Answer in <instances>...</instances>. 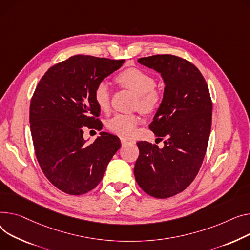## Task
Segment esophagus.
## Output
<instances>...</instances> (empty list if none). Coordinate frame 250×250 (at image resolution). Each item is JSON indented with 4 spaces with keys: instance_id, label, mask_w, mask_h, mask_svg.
Returning a JSON list of instances; mask_svg holds the SVG:
<instances>
[{
    "instance_id": "1",
    "label": "esophagus",
    "mask_w": 250,
    "mask_h": 250,
    "mask_svg": "<svg viewBox=\"0 0 250 250\" xmlns=\"http://www.w3.org/2000/svg\"><path fill=\"white\" fill-rule=\"evenodd\" d=\"M121 142L123 146H127V145H134L135 141H131L128 139H125V138H121Z\"/></svg>"
}]
</instances>
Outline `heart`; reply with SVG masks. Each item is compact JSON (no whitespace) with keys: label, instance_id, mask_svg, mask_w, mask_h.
Returning a JSON list of instances; mask_svg holds the SVG:
<instances>
[{"label":"heart","instance_id":"heart-1","mask_svg":"<svg viewBox=\"0 0 250 250\" xmlns=\"http://www.w3.org/2000/svg\"><path fill=\"white\" fill-rule=\"evenodd\" d=\"M119 83L138 95L137 105L145 112L154 111L160 104L161 94L155 89L156 80L149 74L137 69L129 68L116 77ZM94 102L101 110H107L109 106L110 91L106 81L97 83L93 92ZM139 119L136 115L116 113L107 121V128L116 135L129 137L135 132Z\"/></svg>","mask_w":250,"mask_h":250}]
</instances>
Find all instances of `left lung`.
<instances>
[{
  "label": "left lung",
  "instance_id": "8db88e82",
  "mask_svg": "<svg viewBox=\"0 0 250 250\" xmlns=\"http://www.w3.org/2000/svg\"><path fill=\"white\" fill-rule=\"evenodd\" d=\"M138 62L164 81L163 99L149 128L166 141L163 147L137 143L140 156L134 173L146 194L164 199L185 190L198 174L210 136L212 103L203 75L189 61L165 54Z\"/></svg>",
  "mask_w": 250,
  "mask_h": 250
}]
</instances>
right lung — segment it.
<instances>
[{
    "instance_id": "add662e5",
    "label": "right lung",
    "mask_w": 250,
    "mask_h": 250,
    "mask_svg": "<svg viewBox=\"0 0 250 250\" xmlns=\"http://www.w3.org/2000/svg\"><path fill=\"white\" fill-rule=\"evenodd\" d=\"M124 63L72 56L49 68L33 94L29 121L35 154L46 178L66 194L94 189L121 147L119 137L106 131L87 145L83 127L103 128L96 119L101 109L94 102V88Z\"/></svg>"
}]
</instances>
